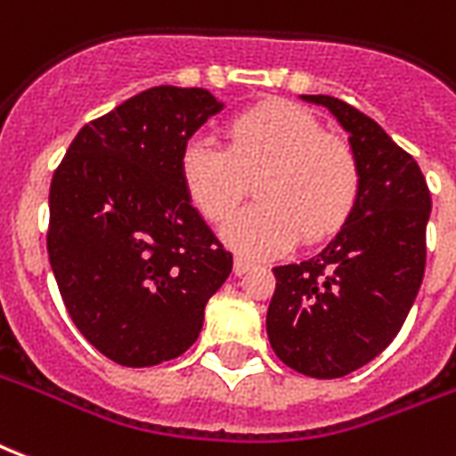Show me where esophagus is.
<instances>
[{"label":"esophagus","instance_id":"34e87169","mask_svg":"<svg viewBox=\"0 0 456 456\" xmlns=\"http://www.w3.org/2000/svg\"><path fill=\"white\" fill-rule=\"evenodd\" d=\"M251 268H254V263L251 261H246V258H234V275H239V278H241L244 273L251 271Z\"/></svg>","mask_w":456,"mask_h":456}]
</instances>
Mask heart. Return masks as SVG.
Instances as JSON below:
<instances>
[{
    "label": "heart",
    "mask_w": 456,
    "mask_h": 456,
    "mask_svg": "<svg viewBox=\"0 0 456 456\" xmlns=\"http://www.w3.org/2000/svg\"><path fill=\"white\" fill-rule=\"evenodd\" d=\"M227 150L193 134L181 150L178 174L188 200L208 222L227 219L256 181L258 205L229 219L222 237L234 251L268 258L289 251L297 237L316 244L353 215L360 167L348 142L289 101H265L232 118Z\"/></svg>",
    "instance_id": "obj_1"
}]
</instances>
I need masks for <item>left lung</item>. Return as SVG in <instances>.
Returning a JSON list of instances; mask_svg holds the SVG:
<instances>
[{
  "label": "left lung",
  "mask_w": 456,
  "mask_h": 456,
  "mask_svg": "<svg viewBox=\"0 0 456 456\" xmlns=\"http://www.w3.org/2000/svg\"><path fill=\"white\" fill-rule=\"evenodd\" d=\"M299 99L329 108L348 133L360 195L319 254L273 268L265 331L285 365L336 379L374 360L406 322L426 271L430 193L416 159L372 118L333 96Z\"/></svg>",
  "instance_id": "8db88e82"
}]
</instances>
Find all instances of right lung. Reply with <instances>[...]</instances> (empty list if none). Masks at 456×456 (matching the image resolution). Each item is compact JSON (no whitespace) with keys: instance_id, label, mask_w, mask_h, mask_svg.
<instances>
[{"instance_id":"1","label":"right lung","mask_w":456,"mask_h":456,"mask_svg":"<svg viewBox=\"0 0 456 456\" xmlns=\"http://www.w3.org/2000/svg\"><path fill=\"white\" fill-rule=\"evenodd\" d=\"M224 101L154 86L84 125L50 185L48 256L74 326L123 367L183 355L232 254L181 183L183 144Z\"/></svg>"}]
</instances>
